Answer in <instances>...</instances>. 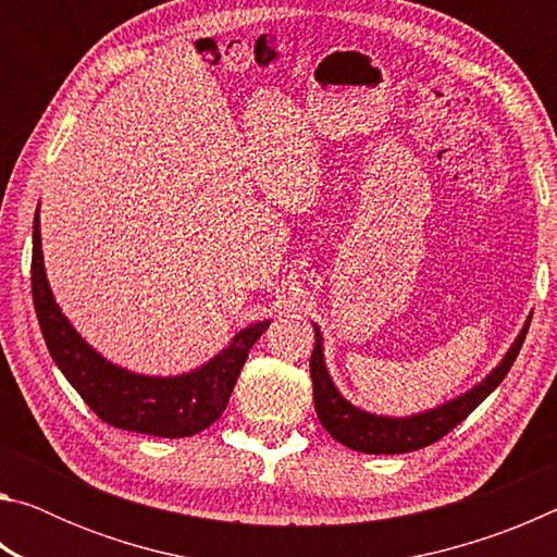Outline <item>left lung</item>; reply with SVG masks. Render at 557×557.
<instances>
[{
	"mask_svg": "<svg viewBox=\"0 0 557 557\" xmlns=\"http://www.w3.org/2000/svg\"><path fill=\"white\" fill-rule=\"evenodd\" d=\"M528 326H531V317H528L523 332L518 334L513 346L508 348L504 361L496 366L492 375H486V381L479 383L469 393L459 395L457 400L440 405L437 410L412 414V418H379V414L363 412L354 408L351 403H346L334 388L332 379H329L324 366V342L319 329L314 326L317 344L312 361H309V371H312L317 418L334 440L356 451H366V455H403V451L428 447L440 437H445L449 430H455L506 379V373L511 371L516 356L525 342Z\"/></svg>",
	"mask_w": 557,
	"mask_h": 557,
	"instance_id": "8db88e82",
	"label": "left lung"
}]
</instances>
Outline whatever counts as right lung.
Masks as SVG:
<instances>
[{
	"instance_id": "1",
	"label": "right lung",
	"mask_w": 557,
	"mask_h": 557,
	"mask_svg": "<svg viewBox=\"0 0 557 557\" xmlns=\"http://www.w3.org/2000/svg\"><path fill=\"white\" fill-rule=\"evenodd\" d=\"M32 295L51 358L88 408L112 428L169 440L191 437L221 418L245 358L270 326V322H258L240 329L223 354L178 379H147L122 371L92 351L55 307L44 272L39 211L34 215Z\"/></svg>"
}]
</instances>
